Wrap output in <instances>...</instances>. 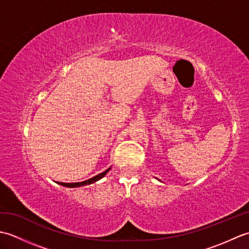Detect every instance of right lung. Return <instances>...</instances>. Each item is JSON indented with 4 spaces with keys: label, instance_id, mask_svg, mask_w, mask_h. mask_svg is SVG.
Listing matches in <instances>:
<instances>
[{
    "label": "right lung",
    "instance_id": "add662e5",
    "mask_svg": "<svg viewBox=\"0 0 249 249\" xmlns=\"http://www.w3.org/2000/svg\"><path fill=\"white\" fill-rule=\"evenodd\" d=\"M110 168L107 169V170H105L104 172L97 174V176L93 177L92 178H89L87 181H83V182H78V183H62V182H57V184L62 185V186H65V187H70V188H73V187H80V186H84V185H89V184H93L95 182H97L98 179H100L102 178H104L107 172H109Z\"/></svg>",
    "mask_w": 249,
    "mask_h": 249
}]
</instances>
